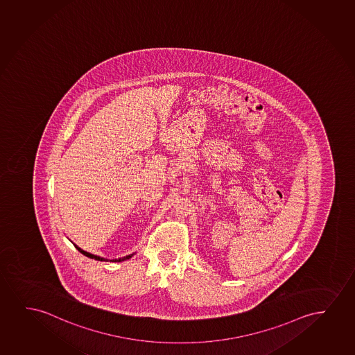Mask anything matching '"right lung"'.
I'll use <instances>...</instances> for the list:
<instances>
[{"label":"right lung","instance_id":"add662e5","mask_svg":"<svg viewBox=\"0 0 355 355\" xmlns=\"http://www.w3.org/2000/svg\"><path fill=\"white\" fill-rule=\"evenodd\" d=\"M73 246L76 248V250H78L80 252L85 254L86 257L92 258V259H96V261H101V262H107V261H110V262H122V261H126V259H130L132 256H135L136 253H132V254H128L126 257L117 258V259H107V258L101 257V256H97V254H92V253L87 252V251H83V248H78V245H75L73 243Z\"/></svg>","mask_w":355,"mask_h":355}]
</instances>
